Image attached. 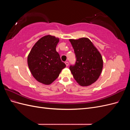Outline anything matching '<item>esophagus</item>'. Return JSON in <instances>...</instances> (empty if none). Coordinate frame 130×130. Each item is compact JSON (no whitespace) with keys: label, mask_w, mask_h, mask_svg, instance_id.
I'll return each instance as SVG.
<instances>
[{"label":"esophagus","mask_w":130,"mask_h":130,"mask_svg":"<svg viewBox=\"0 0 130 130\" xmlns=\"http://www.w3.org/2000/svg\"><path fill=\"white\" fill-rule=\"evenodd\" d=\"M65 64H66V66H68V65H69V63H68V62H65Z\"/></svg>","instance_id":"esophagus-1"}]
</instances>
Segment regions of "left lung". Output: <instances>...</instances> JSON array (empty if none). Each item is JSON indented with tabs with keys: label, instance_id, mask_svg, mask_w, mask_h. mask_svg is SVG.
Segmentation results:
<instances>
[{
	"label": "left lung",
	"instance_id": "left-lung-1",
	"mask_svg": "<svg viewBox=\"0 0 130 130\" xmlns=\"http://www.w3.org/2000/svg\"><path fill=\"white\" fill-rule=\"evenodd\" d=\"M76 62L69 69L74 79L81 86H88L100 76L103 67V58L99 51L87 38L70 39Z\"/></svg>",
	"mask_w": 130,
	"mask_h": 130
}]
</instances>
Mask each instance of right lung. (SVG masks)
Returning a JSON list of instances; mask_svg holds the SVG:
<instances>
[{
	"label": "right lung",
	"mask_w": 130,
	"mask_h": 130,
	"mask_svg": "<svg viewBox=\"0 0 130 130\" xmlns=\"http://www.w3.org/2000/svg\"><path fill=\"white\" fill-rule=\"evenodd\" d=\"M58 42V38L51 35L43 37L35 43L27 57L32 76L44 85L52 84L66 67L56 50Z\"/></svg>",
	"instance_id": "1"
}]
</instances>
